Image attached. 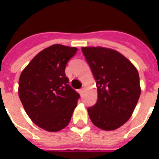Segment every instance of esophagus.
<instances>
[{
    "label": "esophagus",
    "instance_id": "obj_1",
    "mask_svg": "<svg viewBox=\"0 0 159 159\" xmlns=\"http://www.w3.org/2000/svg\"><path fill=\"white\" fill-rule=\"evenodd\" d=\"M78 92H79L80 94L82 95V94H83V89H80L78 90Z\"/></svg>",
    "mask_w": 159,
    "mask_h": 159
}]
</instances>
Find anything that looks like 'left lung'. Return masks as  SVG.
Instances as JSON below:
<instances>
[{
	"instance_id": "obj_1",
	"label": "left lung",
	"mask_w": 159,
	"mask_h": 159,
	"mask_svg": "<svg viewBox=\"0 0 159 159\" xmlns=\"http://www.w3.org/2000/svg\"><path fill=\"white\" fill-rule=\"evenodd\" d=\"M96 81L98 100L88 108L92 123L104 130H114L126 123L140 95L136 68L120 52L107 48H82Z\"/></svg>"
}]
</instances>
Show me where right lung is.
I'll return each mask as SVG.
<instances>
[{"label":"right lung","instance_id":"obj_1","mask_svg":"<svg viewBox=\"0 0 159 159\" xmlns=\"http://www.w3.org/2000/svg\"><path fill=\"white\" fill-rule=\"evenodd\" d=\"M76 51V48L59 44L43 49L19 77V99L26 113L33 123L49 132L68 125L80 98L65 72Z\"/></svg>","mask_w":159,"mask_h":159}]
</instances>
